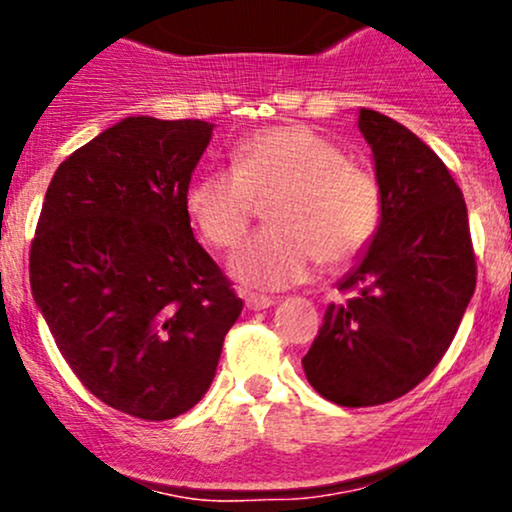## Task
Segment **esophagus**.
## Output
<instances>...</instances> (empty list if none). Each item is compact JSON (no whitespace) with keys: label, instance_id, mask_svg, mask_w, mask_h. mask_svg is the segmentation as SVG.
Segmentation results:
<instances>
[{"label":"esophagus","instance_id":"34e87169","mask_svg":"<svg viewBox=\"0 0 512 512\" xmlns=\"http://www.w3.org/2000/svg\"><path fill=\"white\" fill-rule=\"evenodd\" d=\"M243 301L248 310H267L269 305H274L272 296H262V293H252V291L243 293Z\"/></svg>","mask_w":512,"mask_h":512}]
</instances>
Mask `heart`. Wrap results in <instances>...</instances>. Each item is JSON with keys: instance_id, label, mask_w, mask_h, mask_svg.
Segmentation results:
<instances>
[{"instance_id": "obj_1", "label": "heart", "mask_w": 512, "mask_h": 512, "mask_svg": "<svg viewBox=\"0 0 512 512\" xmlns=\"http://www.w3.org/2000/svg\"><path fill=\"white\" fill-rule=\"evenodd\" d=\"M233 168L202 173L187 190V211L214 248H233L255 219L257 199L274 226L231 257V274L252 289L301 284L320 262L342 267L373 243L383 192L366 168L303 125L260 129L231 151Z\"/></svg>"}]
</instances>
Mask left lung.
Wrapping results in <instances>:
<instances>
[{
  "instance_id": "left-lung-1",
  "label": "left lung",
  "mask_w": 512,
  "mask_h": 512,
  "mask_svg": "<svg viewBox=\"0 0 512 512\" xmlns=\"http://www.w3.org/2000/svg\"><path fill=\"white\" fill-rule=\"evenodd\" d=\"M383 221L361 264L339 284L303 356L308 383L339 407L407 395L445 356L477 286L467 204L445 163L392 117L361 108Z\"/></svg>"
}]
</instances>
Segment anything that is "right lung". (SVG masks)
Masks as SVG:
<instances>
[{"instance_id": "obj_1", "label": "right lung", "mask_w": 512, "mask_h": 512, "mask_svg": "<svg viewBox=\"0 0 512 512\" xmlns=\"http://www.w3.org/2000/svg\"><path fill=\"white\" fill-rule=\"evenodd\" d=\"M214 125L127 117L64 158L31 243V291L91 395L166 421L214 380L243 301L192 236L187 187Z\"/></svg>"}]
</instances>
